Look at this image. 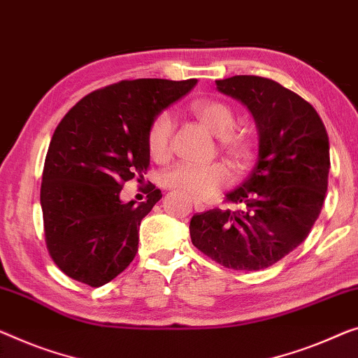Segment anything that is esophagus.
I'll list each match as a JSON object with an SVG mask.
<instances>
[{
  "mask_svg": "<svg viewBox=\"0 0 358 358\" xmlns=\"http://www.w3.org/2000/svg\"><path fill=\"white\" fill-rule=\"evenodd\" d=\"M194 210L196 212H204L206 210V206L202 204V202H196L194 201Z\"/></svg>",
  "mask_w": 358,
  "mask_h": 358,
  "instance_id": "obj_1",
  "label": "esophagus"
}]
</instances>
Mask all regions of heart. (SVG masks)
<instances>
[{
  "mask_svg": "<svg viewBox=\"0 0 358 358\" xmlns=\"http://www.w3.org/2000/svg\"><path fill=\"white\" fill-rule=\"evenodd\" d=\"M197 120L218 138L220 149L236 170H246L252 161V143L243 131H234L236 117L230 106L220 101L199 99L191 104ZM173 131V117L162 110L154 117L146 133L148 151L154 159H165L170 149ZM230 172L225 165L212 164L206 167H194L188 164H177L161 175L165 188L180 191L194 199H206L230 183Z\"/></svg>",
  "mask_w": 358,
  "mask_h": 358,
  "instance_id": "b5f03b06",
  "label": "heart"
}]
</instances>
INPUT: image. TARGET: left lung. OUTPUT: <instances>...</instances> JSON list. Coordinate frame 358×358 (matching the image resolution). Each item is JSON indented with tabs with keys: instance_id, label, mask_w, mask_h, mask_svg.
<instances>
[{
	"instance_id": "left-lung-1",
	"label": "left lung",
	"mask_w": 358,
	"mask_h": 358,
	"mask_svg": "<svg viewBox=\"0 0 358 358\" xmlns=\"http://www.w3.org/2000/svg\"><path fill=\"white\" fill-rule=\"evenodd\" d=\"M217 90L246 106L257 127L259 161L227 199L241 209H212L189 222L194 246L227 268L273 265L308 236L328 189L329 140L301 96L270 78L234 76Z\"/></svg>"
}]
</instances>
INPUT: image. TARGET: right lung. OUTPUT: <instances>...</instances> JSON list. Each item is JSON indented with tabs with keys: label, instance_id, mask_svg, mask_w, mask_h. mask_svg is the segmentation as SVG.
Here are the masks:
<instances>
[{
	"label": "right lung",
	"instance_id": "add662e5",
	"mask_svg": "<svg viewBox=\"0 0 358 358\" xmlns=\"http://www.w3.org/2000/svg\"><path fill=\"white\" fill-rule=\"evenodd\" d=\"M196 78L122 80L80 99L55 130L43 169L40 202L48 250L71 278L99 287L122 273L138 250V230L159 189L124 202L125 181L149 165L146 133L159 112L189 93Z\"/></svg>",
	"mask_w": 358,
	"mask_h": 358
}]
</instances>
